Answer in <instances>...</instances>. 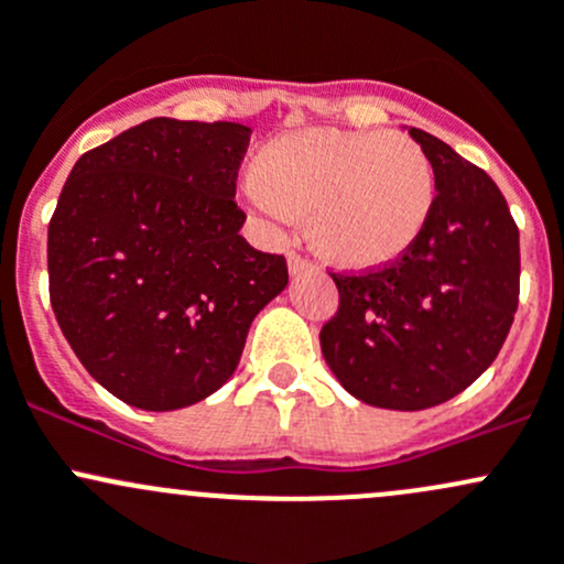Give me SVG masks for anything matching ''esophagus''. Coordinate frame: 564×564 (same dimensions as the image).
Returning a JSON list of instances; mask_svg holds the SVG:
<instances>
[{"instance_id":"obj_1","label":"esophagus","mask_w":564,"mask_h":564,"mask_svg":"<svg viewBox=\"0 0 564 564\" xmlns=\"http://www.w3.org/2000/svg\"><path fill=\"white\" fill-rule=\"evenodd\" d=\"M288 269H290V274L299 276V274H306V271H312V263H310V260L301 258L299 252H290L288 254Z\"/></svg>"}]
</instances>
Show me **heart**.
Masks as SVG:
<instances>
[{
	"label": "heart",
	"mask_w": 564,
	"mask_h": 564,
	"mask_svg": "<svg viewBox=\"0 0 564 564\" xmlns=\"http://www.w3.org/2000/svg\"><path fill=\"white\" fill-rule=\"evenodd\" d=\"M274 223L306 214L315 252L339 269L393 263L417 241L434 208V167L397 132L299 130L265 143L243 184Z\"/></svg>",
	"instance_id": "1"
}]
</instances>
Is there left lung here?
Instances as JSON below:
<instances>
[{"label":"left lung","mask_w":564,"mask_h":564,"mask_svg":"<svg viewBox=\"0 0 564 564\" xmlns=\"http://www.w3.org/2000/svg\"><path fill=\"white\" fill-rule=\"evenodd\" d=\"M434 167L432 217L386 269L330 274L339 310L323 358L347 393L386 410H426L473 386L519 306V228L486 171L410 127Z\"/></svg>","instance_id":"8db88e82"}]
</instances>
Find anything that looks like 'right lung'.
I'll use <instances>...</instances> for the list:
<instances>
[{
  "mask_svg": "<svg viewBox=\"0 0 564 564\" xmlns=\"http://www.w3.org/2000/svg\"><path fill=\"white\" fill-rule=\"evenodd\" d=\"M252 130L149 119L75 162L48 225L56 323L106 391L138 410L212 397L249 325L288 288L282 254L239 234Z\"/></svg>",
  "mask_w": 564,
  "mask_h": 564,
  "instance_id": "right-lung-1",
  "label": "right lung"
}]
</instances>
